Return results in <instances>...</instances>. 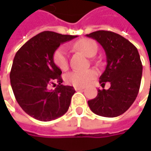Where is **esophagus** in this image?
Segmentation results:
<instances>
[{
    "instance_id": "esophagus-1",
    "label": "esophagus",
    "mask_w": 151,
    "mask_h": 151,
    "mask_svg": "<svg viewBox=\"0 0 151 151\" xmlns=\"http://www.w3.org/2000/svg\"><path fill=\"white\" fill-rule=\"evenodd\" d=\"M74 89H75L76 91H81V90H83L84 88H83V87H80V86H75Z\"/></svg>"
}]
</instances>
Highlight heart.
Returning <instances> with one entry per match:
<instances>
[{"label": "heart", "instance_id": "b5f03b06", "mask_svg": "<svg viewBox=\"0 0 151 151\" xmlns=\"http://www.w3.org/2000/svg\"><path fill=\"white\" fill-rule=\"evenodd\" d=\"M73 49L82 52L87 57H93L98 50L96 42L90 38H81L73 45ZM53 62L55 65L62 71L68 68V53L65 47L58 48L53 53ZM97 75V72L93 69L85 71H73L65 76L67 84L74 86H85L89 84Z\"/></svg>", "mask_w": 151, "mask_h": 151}]
</instances>
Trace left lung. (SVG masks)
Listing matches in <instances>:
<instances>
[{"mask_svg":"<svg viewBox=\"0 0 151 151\" xmlns=\"http://www.w3.org/2000/svg\"><path fill=\"white\" fill-rule=\"evenodd\" d=\"M86 37L95 39L105 50L107 64L100 83L111 84L107 90L99 89L88 106L98 115L119 116L130 107L139 92L142 65L138 50L129 40L112 31L98 30Z\"/></svg>","mask_w":151,"mask_h":151,"instance_id":"left-lung-1","label":"left lung"}]
</instances>
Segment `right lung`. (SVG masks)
Returning <instances> with one entry per match:
<instances>
[{
	"instance_id": "obj_1",
	"label": "right lung",
	"mask_w": 151,
	"mask_h": 151,
	"mask_svg": "<svg viewBox=\"0 0 151 151\" xmlns=\"http://www.w3.org/2000/svg\"><path fill=\"white\" fill-rule=\"evenodd\" d=\"M77 37L44 31L30 38L16 52L10 71L15 100L31 117L50 122L65 114L75 90L62 85L61 70L53 62V53L65 42ZM54 90L48 86L55 85Z\"/></svg>"
}]
</instances>
